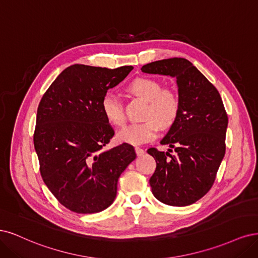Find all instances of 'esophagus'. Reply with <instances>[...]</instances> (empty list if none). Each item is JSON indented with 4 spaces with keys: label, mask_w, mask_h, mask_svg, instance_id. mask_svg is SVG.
I'll use <instances>...</instances> for the list:
<instances>
[{
    "label": "esophagus",
    "mask_w": 258,
    "mask_h": 258,
    "mask_svg": "<svg viewBox=\"0 0 258 258\" xmlns=\"http://www.w3.org/2000/svg\"><path fill=\"white\" fill-rule=\"evenodd\" d=\"M135 151H136V154H137L138 156H141V155L145 154V150H144V149H141V148H139V147H136V148H135Z\"/></svg>",
    "instance_id": "esophagus-1"
}]
</instances>
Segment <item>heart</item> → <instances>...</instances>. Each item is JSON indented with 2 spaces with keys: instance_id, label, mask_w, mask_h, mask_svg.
I'll list each match as a JSON object with an SVG mask.
<instances>
[{
  "instance_id": "obj_1",
  "label": "heart",
  "mask_w": 258,
  "mask_h": 258,
  "mask_svg": "<svg viewBox=\"0 0 258 258\" xmlns=\"http://www.w3.org/2000/svg\"><path fill=\"white\" fill-rule=\"evenodd\" d=\"M128 91L148 102L144 114V122L134 123L121 130L117 138L120 143L141 145L153 139L159 127L167 128L176 121L180 99L178 94L170 89H163L162 84L152 78L140 77L128 85ZM102 110L113 125L121 126L125 122L123 107L120 99L114 94L107 93L102 99Z\"/></svg>"
}]
</instances>
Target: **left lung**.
Here are the masks:
<instances>
[{"mask_svg":"<svg viewBox=\"0 0 258 258\" xmlns=\"http://www.w3.org/2000/svg\"><path fill=\"white\" fill-rule=\"evenodd\" d=\"M147 74L176 79L180 99L178 117L163 139L167 152L150 148L156 168L149 180L163 204L184 207L205 196L225 155L228 118L220 93L188 60L171 57L144 65ZM173 148L176 155L170 154Z\"/></svg>","mask_w":258,"mask_h":258,"instance_id":"1","label":"left lung"}]
</instances>
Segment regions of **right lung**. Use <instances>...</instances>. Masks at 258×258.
I'll list each match as a JSON object with an SVG mask.
<instances>
[{"label": "right lung", "instance_id": "obj_1", "mask_svg": "<svg viewBox=\"0 0 258 258\" xmlns=\"http://www.w3.org/2000/svg\"><path fill=\"white\" fill-rule=\"evenodd\" d=\"M133 69L71 65L38 105L34 147L41 178L60 204L73 212L107 209L117 196L121 173L136 159L135 149L128 144L104 150L114 132L102 110L107 91Z\"/></svg>", "mask_w": 258, "mask_h": 258}]
</instances>
